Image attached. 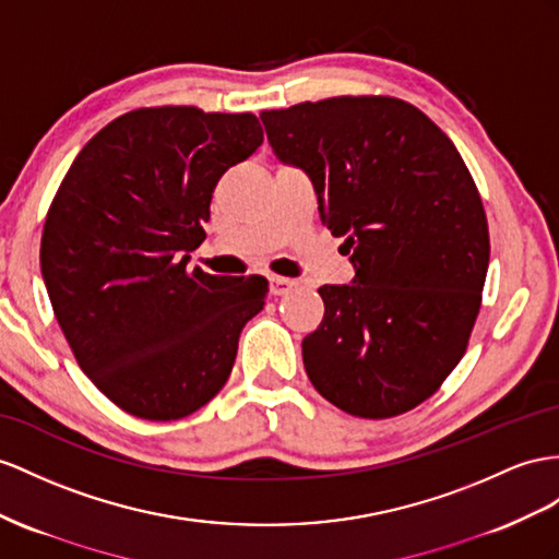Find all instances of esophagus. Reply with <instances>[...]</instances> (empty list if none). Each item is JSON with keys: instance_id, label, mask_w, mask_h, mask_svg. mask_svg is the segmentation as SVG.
I'll use <instances>...</instances> for the list:
<instances>
[{"instance_id": "obj_1", "label": "esophagus", "mask_w": 559, "mask_h": 559, "mask_svg": "<svg viewBox=\"0 0 559 559\" xmlns=\"http://www.w3.org/2000/svg\"><path fill=\"white\" fill-rule=\"evenodd\" d=\"M269 288H271V295H288L295 288V281L285 276H271Z\"/></svg>"}]
</instances>
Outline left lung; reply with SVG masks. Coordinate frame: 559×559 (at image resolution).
<instances>
[{
  "label": "left lung",
  "instance_id": "left-lung-1",
  "mask_svg": "<svg viewBox=\"0 0 559 559\" xmlns=\"http://www.w3.org/2000/svg\"><path fill=\"white\" fill-rule=\"evenodd\" d=\"M271 148L307 171L354 281L321 285L302 340L307 376L333 406L392 418L432 396L463 359L489 269V224L453 141L392 96L264 110Z\"/></svg>",
  "mask_w": 559,
  "mask_h": 559
}]
</instances>
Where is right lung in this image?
<instances>
[{"label": "right lung", "instance_id": "add662e5", "mask_svg": "<svg viewBox=\"0 0 559 559\" xmlns=\"http://www.w3.org/2000/svg\"><path fill=\"white\" fill-rule=\"evenodd\" d=\"M252 112L139 108L94 134L47 212L39 264L80 368L143 420H179L217 394L264 309L262 276L186 271L212 191L262 146Z\"/></svg>", "mask_w": 559, "mask_h": 559}]
</instances>
